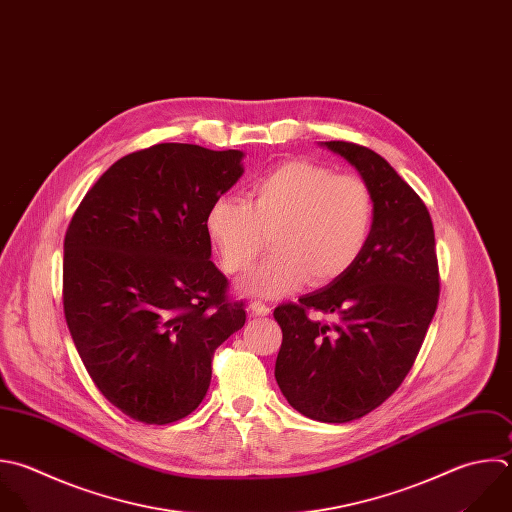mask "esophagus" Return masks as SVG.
<instances>
[{
	"label": "esophagus",
	"instance_id": "obj_1",
	"mask_svg": "<svg viewBox=\"0 0 512 512\" xmlns=\"http://www.w3.org/2000/svg\"><path fill=\"white\" fill-rule=\"evenodd\" d=\"M250 310H252V314H256V316H268V314L272 312V308H270L268 304L260 302V300H254V302L250 304Z\"/></svg>",
	"mask_w": 512,
	"mask_h": 512
}]
</instances>
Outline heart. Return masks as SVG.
<instances>
[{
  "mask_svg": "<svg viewBox=\"0 0 512 512\" xmlns=\"http://www.w3.org/2000/svg\"><path fill=\"white\" fill-rule=\"evenodd\" d=\"M374 224L366 180L304 160L260 174L246 200L216 198L204 220L228 274L248 272L272 232L274 252L242 282L246 294L266 298L290 294L308 278L326 284L346 274L366 252Z\"/></svg>",
  "mask_w": 512,
  "mask_h": 512,
  "instance_id": "1",
  "label": "heart"
}]
</instances>
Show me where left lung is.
<instances>
[{"instance_id":"8db88e82","label":"left lung","mask_w":512,"mask_h":512,"mask_svg":"<svg viewBox=\"0 0 512 512\" xmlns=\"http://www.w3.org/2000/svg\"><path fill=\"white\" fill-rule=\"evenodd\" d=\"M324 146L368 182L376 224L346 274L274 310L282 328L274 374L292 408L340 424L372 412L402 384L436 312L440 276L420 196L376 152L340 140Z\"/></svg>"}]
</instances>
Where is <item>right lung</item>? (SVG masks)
I'll return each mask as SVG.
<instances>
[{"mask_svg": "<svg viewBox=\"0 0 512 512\" xmlns=\"http://www.w3.org/2000/svg\"><path fill=\"white\" fill-rule=\"evenodd\" d=\"M242 152L156 144L88 190L64 240V314L98 390L144 424H170L208 392L216 348L246 322L210 260V204Z\"/></svg>", "mask_w": 512, "mask_h": 512, "instance_id": "add662e5", "label": "right lung"}]
</instances>
